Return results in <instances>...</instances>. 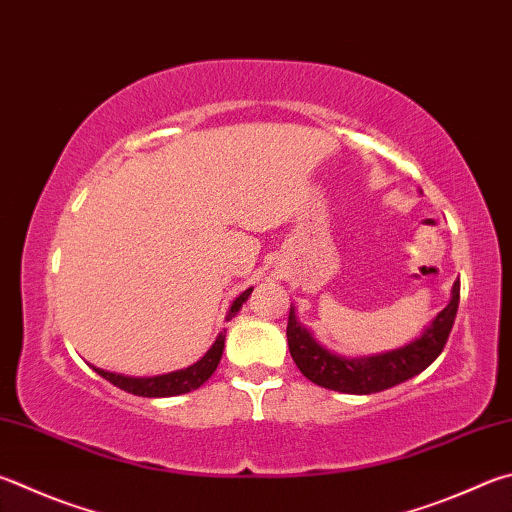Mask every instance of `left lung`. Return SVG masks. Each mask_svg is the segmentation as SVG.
Here are the masks:
<instances>
[{"label": "left lung", "mask_w": 512, "mask_h": 512, "mask_svg": "<svg viewBox=\"0 0 512 512\" xmlns=\"http://www.w3.org/2000/svg\"><path fill=\"white\" fill-rule=\"evenodd\" d=\"M459 309V282H454L452 300L436 315L434 322L425 329L418 340L401 349L378 353L367 358H342L320 347L300 322L295 311H288V349L295 365L315 385L333 389L342 394H376L383 389L414 378L439 358L445 342L450 338L454 318Z\"/></svg>", "instance_id": "1"}]
</instances>
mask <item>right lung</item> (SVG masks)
<instances>
[{
  "instance_id": "right-lung-1",
  "label": "right lung",
  "mask_w": 512,
  "mask_h": 512,
  "mask_svg": "<svg viewBox=\"0 0 512 512\" xmlns=\"http://www.w3.org/2000/svg\"><path fill=\"white\" fill-rule=\"evenodd\" d=\"M253 288H246L244 293H241L235 302H232L230 311H228V318H235V313L241 309V304L248 300V295ZM224 340H226V333L221 331L219 338L215 340V345L208 349L206 356L201 360L194 362L188 369H181V371H172V374H163V376H152V378H129V376H120V374H111V371H102L96 369L98 374L109 380L111 385H116L120 389H125V392L134 394V396H147V398H165V396H179V394H188L192 389L201 387L206 380L215 374V369L221 360V353H224Z\"/></svg>"
}]
</instances>
